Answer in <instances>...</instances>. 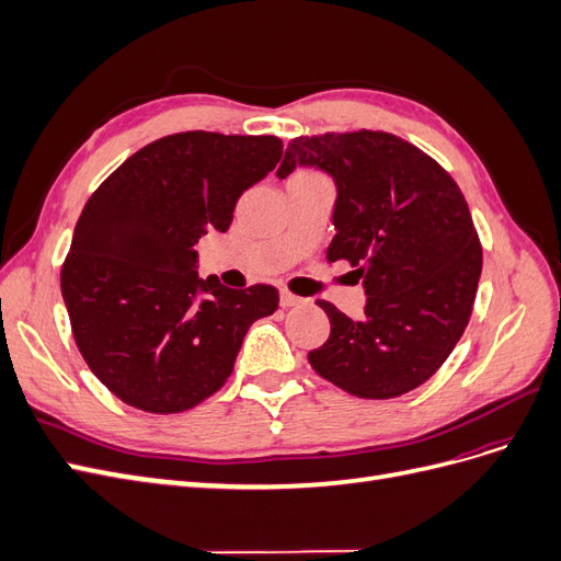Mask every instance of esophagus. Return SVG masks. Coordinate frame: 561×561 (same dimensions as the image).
Instances as JSON below:
<instances>
[{"instance_id": "esophagus-1", "label": "esophagus", "mask_w": 561, "mask_h": 561, "mask_svg": "<svg viewBox=\"0 0 561 561\" xmlns=\"http://www.w3.org/2000/svg\"><path fill=\"white\" fill-rule=\"evenodd\" d=\"M301 301H304V299L297 297V295H293V293H280V307H285V309L297 307V304H301Z\"/></svg>"}]
</instances>
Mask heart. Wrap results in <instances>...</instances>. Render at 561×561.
<instances>
[{
    "label": "heart",
    "instance_id": "1",
    "mask_svg": "<svg viewBox=\"0 0 561 561\" xmlns=\"http://www.w3.org/2000/svg\"><path fill=\"white\" fill-rule=\"evenodd\" d=\"M293 178H320V175L313 171H297Z\"/></svg>",
    "mask_w": 561,
    "mask_h": 561
}]
</instances>
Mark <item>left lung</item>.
Segmentation results:
<instances>
[{
    "instance_id": "1",
    "label": "left lung",
    "mask_w": 561,
    "mask_h": 561,
    "mask_svg": "<svg viewBox=\"0 0 561 561\" xmlns=\"http://www.w3.org/2000/svg\"><path fill=\"white\" fill-rule=\"evenodd\" d=\"M316 165L336 182L328 260H346L367 293L365 320L318 299L328 342L309 351L322 379L367 400L410 393L461 339L482 274V243L454 178L386 130L299 135L278 178Z\"/></svg>"
}]
</instances>
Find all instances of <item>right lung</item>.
Here are the masks:
<instances>
[{
    "instance_id": "obj_1",
    "label": "right lung",
    "mask_w": 561,
    "mask_h": 561,
    "mask_svg": "<svg viewBox=\"0 0 561 561\" xmlns=\"http://www.w3.org/2000/svg\"><path fill=\"white\" fill-rule=\"evenodd\" d=\"M283 154L276 135L186 130L128 157L81 210L60 290L79 353L118 400L178 414L217 393L274 285L198 280L194 243L227 231L236 201Z\"/></svg>"
}]
</instances>
